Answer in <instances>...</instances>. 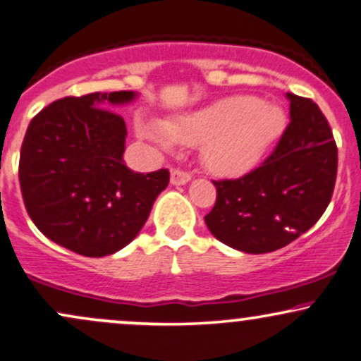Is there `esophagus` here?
I'll use <instances>...</instances> for the list:
<instances>
[{"mask_svg":"<svg viewBox=\"0 0 361 361\" xmlns=\"http://www.w3.org/2000/svg\"><path fill=\"white\" fill-rule=\"evenodd\" d=\"M190 180V173L182 171V169H172L171 172V182L173 185H184Z\"/></svg>","mask_w":361,"mask_h":361,"instance_id":"obj_1","label":"esophagus"}]
</instances>
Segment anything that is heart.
I'll list each match as a JSON object with an SVG mask.
<instances>
[{"mask_svg":"<svg viewBox=\"0 0 361 361\" xmlns=\"http://www.w3.org/2000/svg\"><path fill=\"white\" fill-rule=\"evenodd\" d=\"M286 126L279 106L252 96H231L164 123L140 121V135L169 152L202 145V160L219 176H241L260 162Z\"/></svg>","mask_w":361,"mask_h":361,"instance_id":"1","label":"heart"}]
</instances>
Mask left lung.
Instances as JSON below:
<instances>
[{
    "mask_svg": "<svg viewBox=\"0 0 361 361\" xmlns=\"http://www.w3.org/2000/svg\"><path fill=\"white\" fill-rule=\"evenodd\" d=\"M290 121L260 167L213 180L214 207L204 221L214 238L245 253L286 247L314 224L331 201L338 148L331 126L309 97L287 92Z\"/></svg>",
    "mask_w": 361,
    "mask_h": 361,
    "instance_id": "left-lung-1",
    "label": "left lung"
}]
</instances>
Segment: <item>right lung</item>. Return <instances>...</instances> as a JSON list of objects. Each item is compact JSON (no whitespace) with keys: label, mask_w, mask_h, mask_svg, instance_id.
<instances>
[{"label":"right lung","mask_w":361,"mask_h":361,"mask_svg":"<svg viewBox=\"0 0 361 361\" xmlns=\"http://www.w3.org/2000/svg\"><path fill=\"white\" fill-rule=\"evenodd\" d=\"M135 96L62 97L25 133L18 177L27 213L47 238L79 255L106 257L126 247L169 185L167 169L138 173L123 160L126 125L111 109Z\"/></svg>","instance_id":"obj_1"}]
</instances>
